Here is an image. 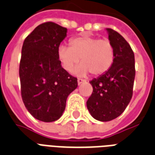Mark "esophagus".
<instances>
[{"label":"esophagus","mask_w":155,"mask_h":155,"mask_svg":"<svg viewBox=\"0 0 155 155\" xmlns=\"http://www.w3.org/2000/svg\"><path fill=\"white\" fill-rule=\"evenodd\" d=\"M77 82H78V84L80 85V84H81L82 83L84 82V80H82V79H78Z\"/></svg>","instance_id":"34e87169"}]
</instances>
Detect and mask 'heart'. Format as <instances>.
<instances>
[{"label":"heart","mask_w":155,"mask_h":155,"mask_svg":"<svg viewBox=\"0 0 155 155\" xmlns=\"http://www.w3.org/2000/svg\"><path fill=\"white\" fill-rule=\"evenodd\" d=\"M58 55L62 67L71 71L81 58V63L73 71L77 75H101L107 72L114 63V46L107 40L81 35L70 41V46L62 45Z\"/></svg>","instance_id":"heart-1"}]
</instances>
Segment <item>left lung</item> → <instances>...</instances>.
<instances>
[{
  "label": "left lung",
  "mask_w": 155,
  "mask_h": 155,
  "mask_svg": "<svg viewBox=\"0 0 155 155\" xmlns=\"http://www.w3.org/2000/svg\"><path fill=\"white\" fill-rule=\"evenodd\" d=\"M114 49L111 68L91 80L93 93L87 101L92 116L101 122L116 119L124 111L133 97L135 79V58L129 44L110 28L106 29Z\"/></svg>",
  "instance_id": "1"
}]
</instances>
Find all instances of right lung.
Segmentation results:
<instances>
[{"mask_svg": "<svg viewBox=\"0 0 155 155\" xmlns=\"http://www.w3.org/2000/svg\"><path fill=\"white\" fill-rule=\"evenodd\" d=\"M67 29L42 23L23 42L19 65L21 94L28 112L36 120L54 122L62 116L67 97L77 88V79L63 69L58 55Z\"/></svg>", "mask_w": 155, "mask_h": 155, "instance_id": "obj_1", "label": "right lung"}]
</instances>
